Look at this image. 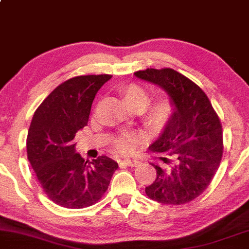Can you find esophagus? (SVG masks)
Segmentation results:
<instances>
[{
  "label": "esophagus",
  "instance_id": "1",
  "mask_svg": "<svg viewBox=\"0 0 249 249\" xmlns=\"http://www.w3.org/2000/svg\"><path fill=\"white\" fill-rule=\"evenodd\" d=\"M124 161L125 165H128V166H130V167H135L139 165V160L133 159V158H127V159H124Z\"/></svg>",
  "mask_w": 249,
  "mask_h": 249
}]
</instances>
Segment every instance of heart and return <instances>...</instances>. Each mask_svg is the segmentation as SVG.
I'll return each instance as SVG.
<instances>
[{"instance_id": "1", "label": "heart", "mask_w": 249, "mask_h": 249, "mask_svg": "<svg viewBox=\"0 0 249 249\" xmlns=\"http://www.w3.org/2000/svg\"><path fill=\"white\" fill-rule=\"evenodd\" d=\"M122 96L130 108L139 111L143 124L152 129L166 124L175 111V104L168 96L160 95L149 101L147 88L138 83L125 85L122 89ZM140 141L141 135L138 133L122 132L115 138L114 146L121 153H129Z\"/></svg>"}]
</instances>
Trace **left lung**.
<instances>
[{
    "label": "left lung",
    "instance_id": "8db88e82",
    "mask_svg": "<svg viewBox=\"0 0 249 249\" xmlns=\"http://www.w3.org/2000/svg\"><path fill=\"white\" fill-rule=\"evenodd\" d=\"M134 74L165 89L175 113L149 151L160 156L161 166L146 195L161 204L191 202L210 185L223 156V130L215 109L196 84L173 69H146Z\"/></svg>",
    "mask_w": 249,
    "mask_h": 249
}]
</instances>
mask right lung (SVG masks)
I'll return each instance as SVG.
<instances>
[{"label":"right lung","mask_w":249,"mask_h":249,"mask_svg":"<svg viewBox=\"0 0 249 249\" xmlns=\"http://www.w3.org/2000/svg\"><path fill=\"white\" fill-rule=\"evenodd\" d=\"M111 74L77 76L58 85L33 115L27 135V157L47 197L68 209L95 204L108 190L119 168L102 156L85 161L74 152L73 139L89 121L96 93Z\"/></svg>","instance_id":"right-lung-1"}]
</instances>
